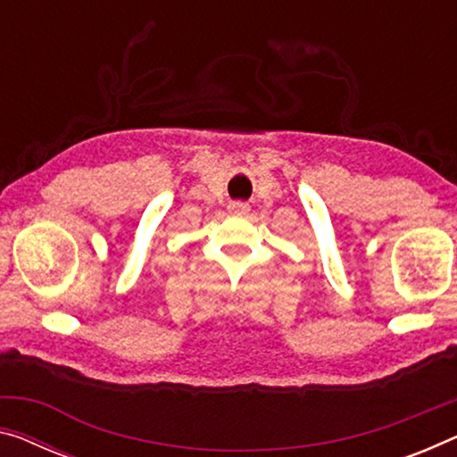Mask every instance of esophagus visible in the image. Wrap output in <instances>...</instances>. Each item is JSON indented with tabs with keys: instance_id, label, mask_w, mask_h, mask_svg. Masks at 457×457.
Returning <instances> with one entry per match:
<instances>
[{
	"instance_id": "esophagus-1",
	"label": "esophagus",
	"mask_w": 457,
	"mask_h": 457,
	"mask_svg": "<svg viewBox=\"0 0 457 457\" xmlns=\"http://www.w3.org/2000/svg\"><path fill=\"white\" fill-rule=\"evenodd\" d=\"M249 210H251V208H249L247 202H230V204H228V212L235 214V216L247 214Z\"/></svg>"
}]
</instances>
